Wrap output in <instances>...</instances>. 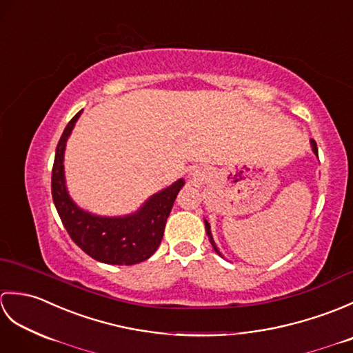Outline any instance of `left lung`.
I'll use <instances>...</instances> for the list:
<instances>
[{
	"mask_svg": "<svg viewBox=\"0 0 353 353\" xmlns=\"http://www.w3.org/2000/svg\"><path fill=\"white\" fill-rule=\"evenodd\" d=\"M311 145H312L314 153H316V154L319 156V150H317L316 141L311 139ZM205 228H206V234H208V236H209V241H211V244H212V247L215 249V252H219V250H216V245H215V243H214V238H212V234H211V226H209V223H208V221H205ZM219 253H220V252H219Z\"/></svg>",
	"mask_w": 353,
	"mask_h": 353,
	"instance_id": "obj_1",
	"label": "left lung"
}]
</instances>
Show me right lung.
I'll return each mask as SVG.
<instances>
[{
	"label": "right lung",
	"instance_id": "add662e5",
	"mask_svg": "<svg viewBox=\"0 0 353 353\" xmlns=\"http://www.w3.org/2000/svg\"><path fill=\"white\" fill-rule=\"evenodd\" d=\"M81 110L66 124L51 172L52 201L71 239L89 256L115 265H132L148 259L159 247L165 223L174 205L183 179L150 199L137 214L123 219H106L81 211L70 199L63 176V152L70 133Z\"/></svg>",
	"mask_w": 353,
	"mask_h": 353
}]
</instances>
